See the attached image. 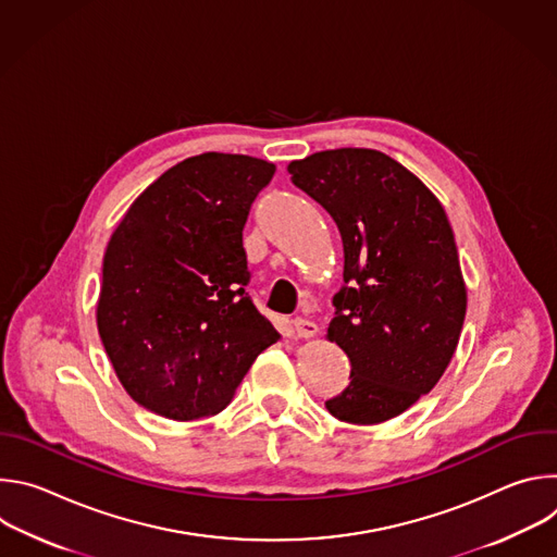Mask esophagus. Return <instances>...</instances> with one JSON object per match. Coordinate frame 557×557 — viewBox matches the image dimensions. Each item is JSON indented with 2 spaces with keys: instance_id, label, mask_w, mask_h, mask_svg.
<instances>
[{
  "instance_id": "obj_1",
  "label": "esophagus",
  "mask_w": 557,
  "mask_h": 557,
  "mask_svg": "<svg viewBox=\"0 0 557 557\" xmlns=\"http://www.w3.org/2000/svg\"><path fill=\"white\" fill-rule=\"evenodd\" d=\"M290 324H293V335L295 337H312V335H317V324L310 322V320H304V317H295Z\"/></svg>"
}]
</instances>
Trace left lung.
I'll return each mask as SVG.
<instances>
[{"mask_svg": "<svg viewBox=\"0 0 557 557\" xmlns=\"http://www.w3.org/2000/svg\"><path fill=\"white\" fill-rule=\"evenodd\" d=\"M288 174L331 213L344 243L329 339L348 355L350 383L326 408L357 425L399 417L438 383L465 322L467 290L445 209L376 149L317 151Z\"/></svg>", "mask_w": 557, "mask_h": 557, "instance_id": "8db88e82", "label": "left lung"}]
</instances>
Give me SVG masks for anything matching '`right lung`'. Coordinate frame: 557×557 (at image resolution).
Listing matches in <instances>:
<instances>
[{"label": "right lung", "mask_w": 557, "mask_h": 557, "mask_svg": "<svg viewBox=\"0 0 557 557\" xmlns=\"http://www.w3.org/2000/svg\"><path fill=\"white\" fill-rule=\"evenodd\" d=\"M275 165L207 151L149 185L112 233L97 324L132 399L174 421L218 414L280 339L245 286L243 228Z\"/></svg>", "instance_id": "right-lung-1"}]
</instances>
